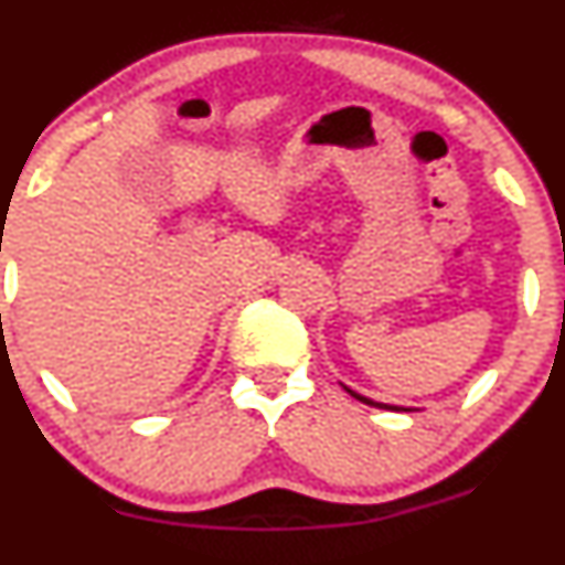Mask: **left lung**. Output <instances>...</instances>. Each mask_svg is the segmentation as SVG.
Here are the masks:
<instances>
[{
  "mask_svg": "<svg viewBox=\"0 0 565 565\" xmlns=\"http://www.w3.org/2000/svg\"><path fill=\"white\" fill-rule=\"evenodd\" d=\"M347 393H350V396H355L358 402H363V404H372V407H383V409H402V407H393V404H380V402H372V398L361 396V393H355V391H350V388H347Z\"/></svg>",
  "mask_w": 565,
  "mask_h": 565,
  "instance_id": "obj_1",
  "label": "left lung"
}]
</instances>
